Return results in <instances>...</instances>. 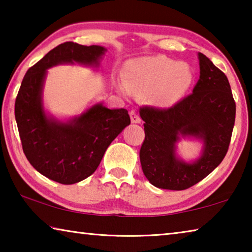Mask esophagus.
<instances>
[{"label": "esophagus", "instance_id": "obj_1", "mask_svg": "<svg viewBox=\"0 0 252 252\" xmlns=\"http://www.w3.org/2000/svg\"><path fill=\"white\" fill-rule=\"evenodd\" d=\"M130 117H131L132 123H140V122H141V119H140V117L138 116V113H136L134 110H131Z\"/></svg>", "mask_w": 252, "mask_h": 252}]
</instances>
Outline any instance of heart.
<instances>
[{"instance_id":"heart-1","label":"heart","mask_w":252,"mask_h":252,"mask_svg":"<svg viewBox=\"0 0 252 252\" xmlns=\"http://www.w3.org/2000/svg\"><path fill=\"white\" fill-rule=\"evenodd\" d=\"M126 76L130 91L138 94L151 93L152 100L160 106L176 104L193 80L192 71L187 63H177L163 55L130 62Z\"/></svg>"}]
</instances>
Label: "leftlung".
<instances>
[{
    "mask_svg": "<svg viewBox=\"0 0 252 252\" xmlns=\"http://www.w3.org/2000/svg\"><path fill=\"white\" fill-rule=\"evenodd\" d=\"M200 79L192 93L159 109L141 106L144 140L140 161L144 176L153 186L186 190L201 181L223 160L236 120V102L228 78L206 55L199 53ZM180 135L204 140L202 158L193 164L178 160L174 155Z\"/></svg>",
    "mask_w": 252,
    "mask_h": 252,
    "instance_id": "left-lung-1",
    "label": "left lung"
}]
</instances>
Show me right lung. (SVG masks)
<instances>
[{
	"label": "right lung",
	"mask_w": 252,
	"mask_h": 252,
	"mask_svg": "<svg viewBox=\"0 0 252 252\" xmlns=\"http://www.w3.org/2000/svg\"><path fill=\"white\" fill-rule=\"evenodd\" d=\"M104 51L103 46L74 42L55 46L28 70L16 95L15 120L25 157L41 174L62 185L90 177L110 143L131 121L126 109L102 104L66 123L49 119L42 106L46 70L60 63L97 64Z\"/></svg>",
	"instance_id": "obj_1"
}]
</instances>
